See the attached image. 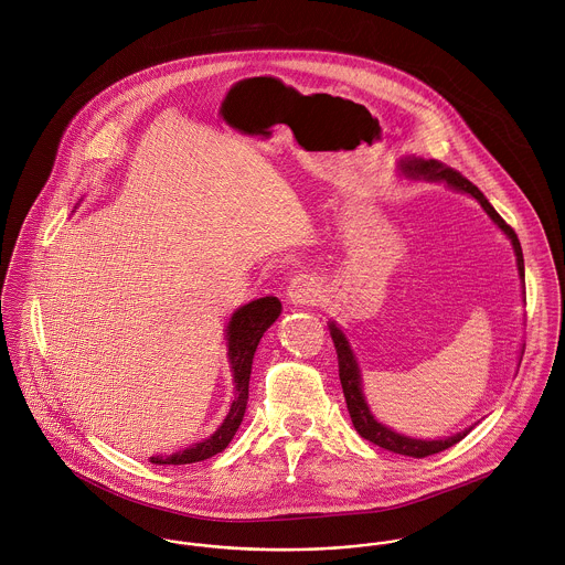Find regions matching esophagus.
I'll list each match as a JSON object with an SVG mask.
<instances>
[{
    "instance_id": "1",
    "label": "esophagus",
    "mask_w": 565,
    "mask_h": 565,
    "mask_svg": "<svg viewBox=\"0 0 565 565\" xmlns=\"http://www.w3.org/2000/svg\"><path fill=\"white\" fill-rule=\"evenodd\" d=\"M318 298V289L313 278L300 274L296 278H291L289 287H287V300L296 307H305V305H313Z\"/></svg>"
}]
</instances>
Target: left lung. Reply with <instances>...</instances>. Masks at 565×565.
Masks as SVG:
<instances>
[{"label":"left lung","mask_w":565,"mask_h":565,"mask_svg":"<svg viewBox=\"0 0 565 565\" xmlns=\"http://www.w3.org/2000/svg\"><path fill=\"white\" fill-rule=\"evenodd\" d=\"M396 171L401 178L405 180H425L431 184H445L447 189L462 192L473 196L482 210L489 214V218L507 234V238L513 245L515 252V260H518V274L524 282V254H522V245L518 234L513 232L511 225L504 223V218L495 212V207L489 203V199L473 186L469 180H465L460 173H456L454 169L443 167L438 160H423L418 156H403L396 164ZM329 331L338 351V362H340V381H342V390H344V398H347V407L351 414V420L358 429V434L371 443H375L379 447L401 454V456H412V458H425L431 454H438L443 449L454 447L456 443H460L473 427H467L454 436H445V438H436V440H427V438H412L405 434L394 431L392 427L383 425L381 420H376L366 394H364V383H362V371H360V362L351 349V342L347 338V333L331 320L329 322ZM524 355V353H522Z\"/></svg>","instance_id":"8db88e82"}]
</instances>
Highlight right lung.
I'll use <instances>...</instances> for the list:
<instances>
[{
	"instance_id": "right-lung-1",
	"label": "right lung",
	"mask_w": 565,
	"mask_h": 565,
	"mask_svg": "<svg viewBox=\"0 0 565 565\" xmlns=\"http://www.w3.org/2000/svg\"><path fill=\"white\" fill-rule=\"evenodd\" d=\"M282 311V305L276 296H265L258 300H252L243 307H238L225 327V347H227V364L234 383V398L230 403V409L223 418V423L203 440L192 443L186 449L175 451L171 456H151L149 462L153 465H190L201 462L205 458H212L214 454L223 451L230 440L234 438L249 396V375H252V362L254 353L258 349L260 338L265 331L278 320Z\"/></svg>"
}]
</instances>
